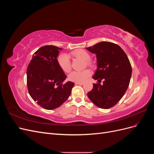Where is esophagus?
Masks as SVG:
<instances>
[{
	"label": "esophagus",
	"instance_id": "esophagus-1",
	"mask_svg": "<svg viewBox=\"0 0 154 154\" xmlns=\"http://www.w3.org/2000/svg\"><path fill=\"white\" fill-rule=\"evenodd\" d=\"M83 84V82H76L75 85H82Z\"/></svg>",
	"mask_w": 154,
	"mask_h": 154
}]
</instances>
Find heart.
<instances>
[{
	"label": "heart",
	"mask_w": 154,
	"mask_h": 154,
	"mask_svg": "<svg viewBox=\"0 0 154 154\" xmlns=\"http://www.w3.org/2000/svg\"><path fill=\"white\" fill-rule=\"evenodd\" d=\"M71 55L74 57L80 59L83 61H85L86 66L88 67H92V63L89 61L90 54L87 51L83 49H76L71 52ZM57 62L60 68L65 72H70L71 69V61L69 56L66 54H60L57 58ZM91 76V72L89 70L85 69L82 71L77 72L73 71L70 73L68 76V78L70 81L74 82H83Z\"/></svg>",
	"instance_id": "obj_1"
}]
</instances>
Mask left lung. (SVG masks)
<instances>
[{
	"mask_svg": "<svg viewBox=\"0 0 154 154\" xmlns=\"http://www.w3.org/2000/svg\"><path fill=\"white\" fill-rule=\"evenodd\" d=\"M87 49L96 54L97 68L92 78L99 82L93 83L87 96L97 106L110 109L118 103L127 90L132 76L131 64L124 51L109 42H101ZM102 79L103 84L101 85Z\"/></svg>",
	"mask_w": 154,
	"mask_h": 154,
	"instance_id": "1",
	"label": "left lung"
}]
</instances>
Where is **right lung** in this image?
<instances>
[{
	"mask_svg": "<svg viewBox=\"0 0 154 154\" xmlns=\"http://www.w3.org/2000/svg\"><path fill=\"white\" fill-rule=\"evenodd\" d=\"M57 46L45 45L32 56L27 69V85L31 97L37 104L47 110L57 109L71 95L74 83L67 82L60 68Z\"/></svg>",
	"mask_w": 154,
	"mask_h": 154,
	"instance_id": "obj_1",
	"label": "right lung"
}]
</instances>
